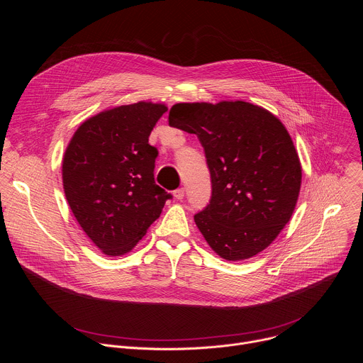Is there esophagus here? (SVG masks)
Instances as JSON below:
<instances>
[{"label":"esophagus","instance_id":"esophagus-1","mask_svg":"<svg viewBox=\"0 0 363 363\" xmlns=\"http://www.w3.org/2000/svg\"><path fill=\"white\" fill-rule=\"evenodd\" d=\"M184 195H185V188H178L174 191V196L177 199H184Z\"/></svg>","mask_w":363,"mask_h":363}]
</instances>
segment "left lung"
<instances>
[{
	"label": "left lung",
	"mask_w": 363,
	"mask_h": 363,
	"mask_svg": "<svg viewBox=\"0 0 363 363\" xmlns=\"http://www.w3.org/2000/svg\"><path fill=\"white\" fill-rule=\"evenodd\" d=\"M168 119L195 133L205 150L213 195L194 220L206 242L227 262L266 250L290 221L301 185L286 126L242 100L177 103Z\"/></svg>",
	"instance_id": "left-lung-1"
}]
</instances>
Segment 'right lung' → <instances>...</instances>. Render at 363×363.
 <instances>
[{
    "label": "right lung",
    "mask_w": 363,
    "mask_h": 363,
    "mask_svg": "<svg viewBox=\"0 0 363 363\" xmlns=\"http://www.w3.org/2000/svg\"><path fill=\"white\" fill-rule=\"evenodd\" d=\"M168 111L138 101L86 119L70 139L62 165L66 199L82 230L109 257L133 250L171 198L155 184L157 147L149 135Z\"/></svg>",
    "instance_id": "right-lung-1"
}]
</instances>
